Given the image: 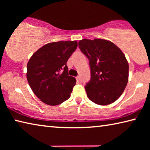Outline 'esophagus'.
Masks as SVG:
<instances>
[{"mask_svg":"<svg viewBox=\"0 0 150 150\" xmlns=\"http://www.w3.org/2000/svg\"><path fill=\"white\" fill-rule=\"evenodd\" d=\"M76 79H77V81H79V82H81V77L80 76H77V77H76Z\"/></svg>","mask_w":150,"mask_h":150,"instance_id":"obj_1","label":"esophagus"}]
</instances>
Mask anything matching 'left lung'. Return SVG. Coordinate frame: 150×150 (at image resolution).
<instances>
[{"mask_svg":"<svg viewBox=\"0 0 150 150\" xmlns=\"http://www.w3.org/2000/svg\"><path fill=\"white\" fill-rule=\"evenodd\" d=\"M79 47L89 61L91 79L85 88L89 99L108 105L120 97L128 81V63L112 42L103 39H83Z\"/></svg>","mask_w":150,"mask_h":150,"instance_id":"8db88e82","label":"left lung"}]
</instances>
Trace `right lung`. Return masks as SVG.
<instances>
[{"instance_id": "1", "label": "right lung", "mask_w": 150, "mask_h": 150, "mask_svg": "<svg viewBox=\"0 0 150 150\" xmlns=\"http://www.w3.org/2000/svg\"><path fill=\"white\" fill-rule=\"evenodd\" d=\"M77 47V41L49 43L30 57L27 80L43 103L55 106L69 98L76 79L68 74L67 62Z\"/></svg>"}]
</instances>
